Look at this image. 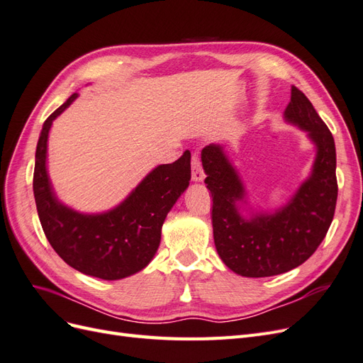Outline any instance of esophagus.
I'll list each match as a JSON object with an SVG mask.
<instances>
[{
  "mask_svg": "<svg viewBox=\"0 0 363 363\" xmlns=\"http://www.w3.org/2000/svg\"><path fill=\"white\" fill-rule=\"evenodd\" d=\"M192 180L194 182H203L204 180V171L201 168V162H200V156L194 152L192 155Z\"/></svg>",
  "mask_w": 363,
  "mask_h": 363,
  "instance_id": "esophagus-1",
  "label": "esophagus"
}]
</instances>
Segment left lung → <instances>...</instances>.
I'll use <instances>...</instances> for the list:
<instances>
[{
  "label": "left lung",
  "mask_w": 363,
  "mask_h": 363,
  "mask_svg": "<svg viewBox=\"0 0 363 363\" xmlns=\"http://www.w3.org/2000/svg\"><path fill=\"white\" fill-rule=\"evenodd\" d=\"M284 121L306 131L316 148L311 175L276 211H247V191L224 145L203 148L212 194L213 239L219 257L242 277H271L300 267L320 247L337 200L335 139L307 96L292 86Z\"/></svg>",
  "instance_id": "left-lung-1"
}]
</instances>
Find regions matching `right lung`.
<instances>
[{"label": "right lung", "mask_w": 363, "mask_h": 363, "mask_svg": "<svg viewBox=\"0 0 363 363\" xmlns=\"http://www.w3.org/2000/svg\"><path fill=\"white\" fill-rule=\"evenodd\" d=\"M72 94L43 123L36 147L33 192L48 242L74 269L103 280H121L144 269L160 245L162 225L191 180V152L174 163L159 164L116 207L82 213L63 204L47 169L52 121L77 100Z\"/></svg>", "instance_id": "1"}]
</instances>
